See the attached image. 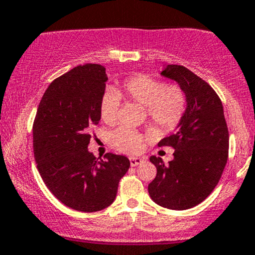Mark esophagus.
<instances>
[{
    "label": "esophagus",
    "mask_w": 255,
    "mask_h": 255,
    "mask_svg": "<svg viewBox=\"0 0 255 255\" xmlns=\"http://www.w3.org/2000/svg\"><path fill=\"white\" fill-rule=\"evenodd\" d=\"M143 162L142 158H138V157H131L130 158V164L131 167H136L138 164H141Z\"/></svg>",
    "instance_id": "34e87169"
}]
</instances>
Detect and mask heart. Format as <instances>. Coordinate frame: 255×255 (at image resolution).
<instances>
[{
  "label": "heart",
  "instance_id": "b5f03b06",
  "mask_svg": "<svg viewBox=\"0 0 255 255\" xmlns=\"http://www.w3.org/2000/svg\"><path fill=\"white\" fill-rule=\"evenodd\" d=\"M120 96L145 106L152 124L159 130H172L182 119L185 110V96L177 85H163L157 78L145 73L125 78L118 91L107 88L99 102V114L106 124L117 122L120 107ZM110 142L125 153H137L143 148V135L125 127L110 133Z\"/></svg>",
  "mask_w": 255,
  "mask_h": 255
}]
</instances>
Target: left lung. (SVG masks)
<instances>
[{"mask_svg":"<svg viewBox=\"0 0 255 255\" xmlns=\"http://www.w3.org/2000/svg\"><path fill=\"white\" fill-rule=\"evenodd\" d=\"M161 76L178 83L186 106L177 131L158 142L172 146L174 158L164 164L161 157H149L157 175L148 194L159 206L186 210L205 200L219 183L230 136L221 101L205 81L180 65H167Z\"/></svg>","mask_w":255,"mask_h":255,"instance_id":"left-lung-1","label":"left lung"}]
</instances>
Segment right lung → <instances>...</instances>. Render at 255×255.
I'll use <instances>...</instances> for the list:
<instances>
[{
  "instance_id": "right-lung-1",
  "label": "right lung",
  "mask_w": 255,
  "mask_h": 255,
  "mask_svg": "<svg viewBox=\"0 0 255 255\" xmlns=\"http://www.w3.org/2000/svg\"><path fill=\"white\" fill-rule=\"evenodd\" d=\"M106 67L86 64L50 83L36 112L33 147L36 167L48 189L66 206L83 212L103 210L117 198L128 172L125 156L107 153L97 161L88 151L92 127L101 120Z\"/></svg>"
}]
</instances>
